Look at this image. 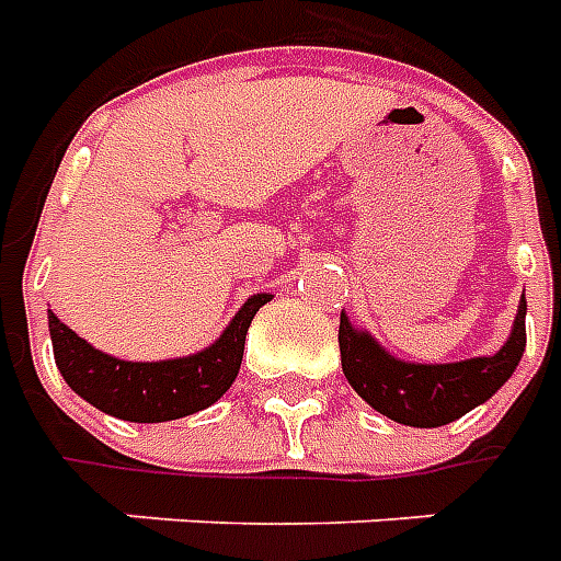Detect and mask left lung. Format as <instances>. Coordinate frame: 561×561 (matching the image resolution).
I'll return each mask as SVG.
<instances>
[{
  "mask_svg": "<svg viewBox=\"0 0 561 561\" xmlns=\"http://www.w3.org/2000/svg\"><path fill=\"white\" fill-rule=\"evenodd\" d=\"M342 373L376 412L405 426H445L493 397L514 376L526 352V300H519L511 340L493 357L459 364H402L381 352L369 333L340 318Z\"/></svg>",
  "mask_w": 561,
  "mask_h": 561,
  "instance_id": "left-lung-1",
  "label": "left lung"
}]
</instances>
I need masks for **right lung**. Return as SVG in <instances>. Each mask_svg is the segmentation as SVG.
Returning a JSON list of instances; mask_svg holds the SVG:
<instances>
[{
    "label": "right lung",
    "mask_w": 561,
    "mask_h": 561,
    "mask_svg": "<svg viewBox=\"0 0 561 561\" xmlns=\"http://www.w3.org/2000/svg\"><path fill=\"white\" fill-rule=\"evenodd\" d=\"M264 304H270V294H255L245 300L231 328L207 352L159 364H131L95 352L90 342L80 340L50 312L56 366L68 388L104 414L135 423L176 421L207 409L231 388L243 360L245 330Z\"/></svg>",
    "instance_id": "1"
}]
</instances>
